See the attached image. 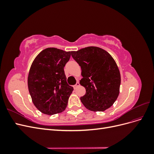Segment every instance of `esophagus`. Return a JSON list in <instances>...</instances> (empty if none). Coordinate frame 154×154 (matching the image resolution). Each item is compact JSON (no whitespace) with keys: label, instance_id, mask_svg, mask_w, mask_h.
I'll use <instances>...</instances> for the list:
<instances>
[{"label":"esophagus","instance_id":"esophagus-1","mask_svg":"<svg viewBox=\"0 0 154 154\" xmlns=\"http://www.w3.org/2000/svg\"><path fill=\"white\" fill-rule=\"evenodd\" d=\"M80 86V83H79V82H77L76 83V85H74V88H76L78 87H79Z\"/></svg>","mask_w":154,"mask_h":154}]
</instances>
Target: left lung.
<instances>
[{
    "mask_svg": "<svg viewBox=\"0 0 154 154\" xmlns=\"http://www.w3.org/2000/svg\"><path fill=\"white\" fill-rule=\"evenodd\" d=\"M71 55L82 69L80 83L86 89L80 97L83 105L94 112L110 108L118 98L121 84L119 70L112 57L94 46L71 51Z\"/></svg>",
    "mask_w": 154,
    "mask_h": 154,
    "instance_id": "1",
    "label": "left lung"
}]
</instances>
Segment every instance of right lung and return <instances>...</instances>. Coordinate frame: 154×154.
Here are the masks:
<instances>
[{"label":"right lung","instance_id":"1","mask_svg":"<svg viewBox=\"0 0 154 154\" xmlns=\"http://www.w3.org/2000/svg\"><path fill=\"white\" fill-rule=\"evenodd\" d=\"M71 54V51L48 48L31 64L27 86L32 103L42 113L53 115L66 109L74 88L67 84L63 68Z\"/></svg>","mask_w":154,"mask_h":154}]
</instances>
